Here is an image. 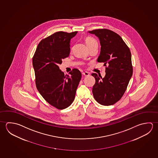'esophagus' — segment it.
Instances as JSON below:
<instances>
[{
  "label": "esophagus",
  "instance_id": "1",
  "mask_svg": "<svg viewBox=\"0 0 158 158\" xmlns=\"http://www.w3.org/2000/svg\"><path fill=\"white\" fill-rule=\"evenodd\" d=\"M82 74L83 75H84L85 77H87V76H89V73L88 72H83L82 73Z\"/></svg>",
  "mask_w": 158,
  "mask_h": 158
}]
</instances>
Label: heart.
<instances>
[{"mask_svg": "<svg viewBox=\"0 0 158 158\" xmlns=\"http://www.w3.org/2000/svg\"><path fill=\"white\" fill-rule=\"evenodd\" d=\"M86 44L88 46V48L93 47V46H98V42L95 39L91 38V37H87L85 39Z\"/></svg>", "mask_w": 158, "mask_h": 158, "instance_id": "heart-1", "label": "heart"}]
</instances>
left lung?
Wrapping results in <instances>:
<instances>
[{"instance_id":"8db88e82","label":"left lung","mask_w":158,"mask_h":158,"mask_svg":"<svg viewBox=\"0 0 158 158\" xmlns=\"http://www.w3.org/2000/svg\"><path fill=\"white\" fill-rule=\"evenodd\" d=\"M99 39L100 53L97 61L104 63L105 77L93 73L95 79L92 91L101 105H113L122 98L133 75L130 49L121 36L106 29L89 31Z\"/></svg>"}]
</instances>
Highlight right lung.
<instances>
[{
    "mask_svg": "<svg viewBox=\"0 0 158 158\" xmlns=\"http://www.w3.org/2000/svg\"><path fill=\"white\" fill-rule=\"evenodd\" d=\"M77 33L58 31L43 39L33 58L36 88L49 104L58 109L72 104L81 78L77 69H73L70 75H64L58 66L69 56L70 40Z\"/></svg>",
    "mask_w": 158,
    "mask_h": 158,
    "instance_id": "obj_1",
    "label": "right lung"
}]
</instances>
